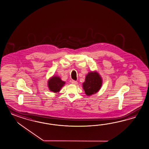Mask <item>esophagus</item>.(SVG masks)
Masks as SVG:
<instances>
[{
	"mask_svg": "<svg viewBox=\"0 0 149 149\" xmlns=\"http://www.w3.org/2000/svg\"><path fill=\"white\" fill-rule=\"evenodd\" d=\"M72 84H74V85H76L77 84V81H72Z\"/></svg>",
	"mask_w": 149,
	"mask_h": 149,
	"instance_id": "34e87169",
	"label": "esophagus"
}]
</instances>
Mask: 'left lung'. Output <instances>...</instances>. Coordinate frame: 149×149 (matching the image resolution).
Segmentation results:
<instances>
[{
	"instance_id": "left-lung-1",
	"label": "left lung",
	"mask_w": 149,
	"mask_h": 149,
	"mask_svg": "<svg viewBox=\"0 0 149 149\" xmlns=\"http://www.w3.org/2000/svg\"><path fill=\"white\" fill-rule=\"evenodd\" d=\"M82 85L85 94L87 96L95 94L101 88L102 85L101 76L96 71L89 72L86 75L85 81Z\"/></svg>"
}]
</instances>
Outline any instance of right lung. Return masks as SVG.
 I'll return each instance as SVG.
<instances>
[{
  "label": "right lung",
  "mask_w": 149,
  "mask_h": 149,
  "mask_svg": "<svg viewBox=\"0 0 149 149\" xmlns=\"http://www.w3.org/2000/svg\"><path fill=\"white\" fill-rule=\"evenodd\" d=\"M65 83L59 76L53 75L48 81V87L49 91L54 93H57L61 91Z\"/></svg>",
  "instance_id": "1"
}]
</instances>
